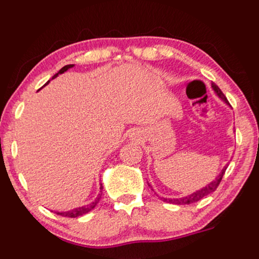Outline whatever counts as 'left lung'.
<instances>
[{"label": "left lung", "instance_id": "8db88e82", "mask_svg": "<svg viewBox=\"0 0 259 259\" xmlns=\"http://www.w3.org/2000/svg\"><path fill=\"white\" fill-rule=\"evenodd\" d=\"M212 88H213L214 92L217 93V96L220 97L221 99H223L224 102L227 103V104H229V102H228V100H227V97L224 96L223 92H222L221 88L218 87L215 83H213V82H212ZM226 169H227V167H224V169H223V171H222V173H221L220 176H218V178L215 179L214 182L209 183L207 187H205V188H202V189L195 191V193H193V194H191V195H188V196H185V197H181V199H165V197H161V199H162L163 201H166V202H168V203H175V205H189V203L197 202V201H199V200L203 199V197H205L206 195H208V194L213 193V191L217 189L218 185H220V183H221L222 178H223V175H224V172H226ZM149 187H150V185H149Z\"/></svg>", "mask_w": 259, "mask_h": 259}]
</instances>
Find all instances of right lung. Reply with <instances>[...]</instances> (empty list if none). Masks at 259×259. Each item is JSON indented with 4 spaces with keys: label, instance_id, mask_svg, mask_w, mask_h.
I'll return each mask as SVG.
<instances>
[{
    "label": "right lung",
    "instance_id": "right-lung-1",
    "mask_svg": "<svg viewBox=\"0 0 259 259\" xmlns=\"http://www.w3.org/2000/svg\"><path fill=\"white\" fill-rule=\"evenodd\" d=\"M71 66H74V65H71V64H70V65H65V66H63V68L60 69L59 71H58L57 74L54 75L53 77H52V78L57 77V76L59 75V74H63L64 71H66V70L71 68ZM47 83H48V82H47ZM100 189H103V185H102V184H100ZM99 199H100V196L97 197V199L94 200L93 202H91L90 205H87V206H82V207H77V208L72 209V211H68V212H57V214L63 215V217H70V218H76V217H78V215L86 214V213H88V212H90V211H92V209H93L94 207H96L97 203H98V201H99Z\"/></svg>",
    "mask_w": 259,
    "mask_h": 259
}]
</instances>
